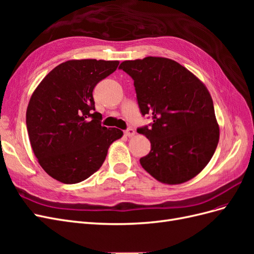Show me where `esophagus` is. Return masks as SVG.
Returning a JSON list of instances; mask_svg holds the SVG:
<instances>
[{
	"label": "esophagus",
	"mask_w": 254,
	"mask_h": 254,
	"mask_svg": "<svg viewBox=\"0 0 254 254\" xmlns=\"http://www.w3.org/2000/svg\"><path fill=\"white\" fill-rule=\"evenodd\" d=\"M134 133H135V131H134V130H133L132 128H127V129L125 130V134H126L127 136H132V135H134Z\"/></svg>",
	"instance_id": "1"
}]
</instances>
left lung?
<instances>
[{
	"mask_svg": "<svg viewBox=\"0 0 254 254\" xmlns=\"http://www.w3.org/2000/svg\"><path fill=\"white\" fill-rule=\"evenodd\" d=\"M133 79L143 117L152 122L136 131L151 149L140 159L144 170L166 184L194 178L210 162L219 140L212 97L188 68L163 57L127 60L119 66Z\"/></svg>",
	"mask_w": 254,
	"mask_h": 254,
	"instance_id": "8db88e82",
	"label": "left lung"
}]
</instances>
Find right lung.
Here are the masks:
<instances>
[{
	"label": "right lung",
	"mask_w": 254,
	"mask_h": 254,
	"mask_svg": "<svg viewBox=\"0 0 254 254\" xmlns=\"http://www.w3.org/2000/svg\"><path fill=\"white\" fill-rule=\"evenodd\" d=\"M119 61L68 60L45 76L29 99L26 127L43 170L65 184L86 180L101 167L123 131L102 126L93 90Z\"/></svg>",
	"instance_id": "1"
}]
</instances>
